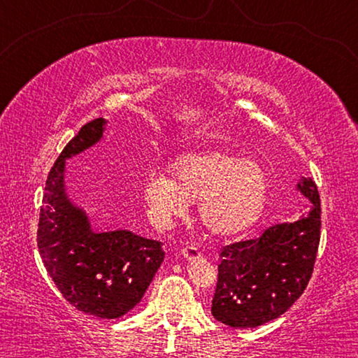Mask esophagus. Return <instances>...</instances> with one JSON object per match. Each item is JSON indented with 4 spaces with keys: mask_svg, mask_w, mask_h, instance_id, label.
<instances>
[{
    "mask_svg": "<svg viewBox=\"0 0 358 358\" xmlns=\"http://www.w3.org/2000/svg\"><path fill=\"white\" fill-rule=\"evenodd\" d=\"M181 256H183L186 260H196L201 257V252L196 246H186L181 250Z\"/></svg>",
    "mask_w": 358,
    "mask_h": 358,
    "instance_id": "esophagus-1",
    "label": "esophagus"
}]
</instances>
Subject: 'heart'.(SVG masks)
Returning a JSON list of instances; mask_svg holds the SVG:
<instances>
[{
	"mask_svg": "<svg viewBox=\"0 0 358 358\" xmlns=\"http://www.w3.org/2000/svg\"><path fill=\"white\" fill-rule=\"evenodd\" d=\"M171 172L172 178L153 173L143 185L148 213L161 226L185 216L196 201L199 222L216 237L245 232L264 213L268 175L252 157L205 150L177 157Z\"/></svg>",
	"mask_w": 358,
	"mask_h": 358,
	"instance_id": "obj_1",
	"label": "heart"
}]
</instances>
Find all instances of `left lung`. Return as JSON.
Here are the masks:
<instances>
[{
	"label": "left lung",
	"mask_w": 358,
	"mask_h": 358,
	"mask_svg": "<svg viewBox=\"0 0 358 358\" xmlns=\"http://www.w3.org/2000/svg\"><path fill=\"white\" fill-rule=\"evenodd\" d=\"M311 202L294 222L273 224L259 238L222 248L211 314L234 329L275 320L294 305L313 275L320 240V199L308 177L296 183Z\"/></svg>",
	"instance_id": "1"
}]
</instances>
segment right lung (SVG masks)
<instances>
[{
    "mask_svg": "<svg viewBox=\"0 0 358 358\" xmlns=\"http://www.w3.org/2000/svg\"><path fill=\"white\" fill-rule=\"evenodd\" d=\"M106 126V118L85 124L53 164L42 199L38 248L47 273L72 306L117 319L142 300L164 251L161 241L126 229L98 232L82 205L69 197L66 161L99 143Z\"/></svg>",
    "mask_w": 358,
    "mask_h": 358,
    "instance_id": "obj_1",
    "label": "right lung"
}]
</instances>
